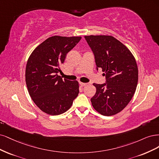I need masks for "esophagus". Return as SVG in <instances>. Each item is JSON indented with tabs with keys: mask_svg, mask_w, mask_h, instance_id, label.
<instances>
[{
	"mask_svg": "<svg viewBox=\"0 0 159 159\" xmlns=\"http://www.w3.org/2000/svg\"><path fill=\"white\" fill-rule=\"evenodd\" d=\"M80 86H85L87 85V83H80Z\"/></svg>",
	"mask_w": 159,
	"mask_h": 159,
	"instance_id": "esophagus-1",
	"label": "esophagus"
}]
</instances>
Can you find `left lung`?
<instances>
[{
	"instance_id": "1",
	"label": "left lung",
	"mask_w": 159,
	"mask_h": 159,
	"mask_svg": "<svg viewBox=\"0 0 159 159\" xmlns=\"http://www.w3.org/2000/svg\"><path fill=\"white\" fill-rule=\"evenodd\" d=\"M94 53L96 65L106 76L105 84L94 83L96 91L90 99L100 114L119 113L134 96L138 82V68L134 55L126 46L111 35H86Z\"/></svg>"
}]
</instances>
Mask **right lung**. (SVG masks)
Returning a JSON list of instances; mask_svg holds the SVG:
<instances>
[{
	"mask_svg": "<svg viewBox=\"0 0 159 159\" xmlns=\"http://www.w3.org/2000/svg\"><path fill=\"white\" fill-rule=\"evenodd\" d=\"M81 37L54 35L35 48L28 59L25 83L29 94L45 113L57 116L65 113L79 93L78 81L63 79L57 73L66 54Z\"/></svg>",
	"mask_w": 159,
	"mask_h": 159,
	"instance_id": "1",
	"label": "right lung"
}]
</instances>
